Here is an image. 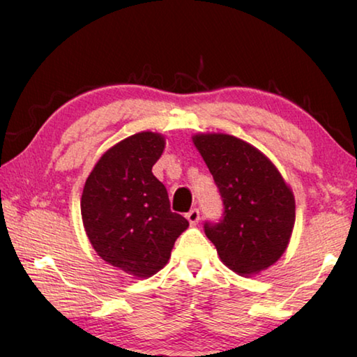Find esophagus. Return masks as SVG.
I'll list each match as a JSON object with an SVG mask.
<instances>
[{"label": "esophagus", "mask_w": 357, "mask_h": 357, "mask_svg": "<svg viewBox=\"0 0 357 357\" xmlns=\"http://www.w3.org/2000/svg\"><path fill=\"white\" fill-rule=\"evenodd\" d=\"M185 217H187V220H189L190 225H197L198 220H200V211L193 208V209L189 211V213L185 214Z\"/></svg>", "instance_id": "34e87169"}]
</instances>
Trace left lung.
<instances>
[{"mask_svg":"<svg viewBox=\"0 0 357 357\" xmlns=\"http://www.w3.org/2000/svg\"><path fill=\"white\" fill-rule=\"evenodd\" d=\"M193 144L219 187L222 219L204 223L223 264L239 275L268 269L287 250L294 227L293 192L261 151L227 134H198Z\"/></svg>","mask_w":357,"mask_h":357,"instance_id":"obj_1","label":"left lung"}]
</instances>
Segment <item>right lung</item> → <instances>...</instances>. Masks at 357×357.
Returning <instances> with one entry per match:
<instances>
[{"label": "right lung", "instance_id": "obj_1", "mask_svg": "<svg viewBox=\"0 0 357 357\" xmlns=\"http://www.w3.org/2000/svg\"><path fill=\"white\" fill-rule=\"evenodd\" d=\"M165 138L140 132L112 146L93 168L82 193L84 231L98 255L126 274L154 275L189 227L172 213L165 185L153 174Z\"/></svg>", "mask_w": 357, "mask_h": 357}]
</instances>
